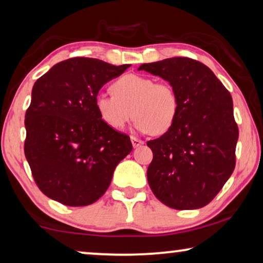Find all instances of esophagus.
Here are the masks:
<instances>
[{"instance_id":"obj_1","label":"esophagus","mask_w":263,"mask_h":263,"mask_svg":"<svg viewBox=\"0 0 263 263\" xmlns=\"http://www.w3.org/2000/svg\"><path fill=\"white\" fill-rule=\"evenodd\" d=\"M130 140H132L133 147H134V148H138V147L141 146V144H143V141H141L140 139L135 138V136H130Z\"/></svg>"}]
</instances>
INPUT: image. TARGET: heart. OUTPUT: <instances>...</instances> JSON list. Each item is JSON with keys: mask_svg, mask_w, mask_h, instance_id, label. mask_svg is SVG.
Wrapping results in <instances>:
<instances>
[{"mask_svg": "<svg viewBox=\"0 0 263 263\" xmlns=\"http://www.w3.org/2000/svg\"><path fill=\"white\" fill-rule=\"evenodd\" d=\"M111 93H98L96 110L101 120L115 130L123 129L136 117L140 133L161 135L176 122L179 97L168 83H155L153 78L125 74L112 84Z\"/></svg>", "mask_w": 263, "mask_h": 263, "instance_id": "1", "label": "heart"}]
</instances>
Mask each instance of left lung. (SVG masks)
<instances>
[{
    "instance_id": "obj_1",
    "label": "left lung",
    "mask_w": 263,
    "mask_h": 263,
    "mask_svg": "<svg viewBox=\"0 0 263 263\" xmlns=\"http://www.w3.org/2000/svg\"><path fill=\"white\" fill-rule=\"evenodd\" d=\"M176 89V122L147 146L153 160L147 179L158 199L176 210L208 205L234 172L238 128L233 98L206 65L190 58L142 64Z\"/></svg>"
}]
</instances>
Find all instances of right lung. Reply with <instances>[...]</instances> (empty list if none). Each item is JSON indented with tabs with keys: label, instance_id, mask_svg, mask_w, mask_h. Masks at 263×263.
I'll list each match as a JSON object with an SVG mask.
<instances>
[{
	"label": "right lung",
	"instance_id": "add662e5",
	"mask_svg": "<svg viewBox=\"0 0 263 263\" xmlns=\"http://www.w3.org/2000/svg\"><path fill=\"white\" fill-rule=\"evenodd\" d=\"M130 66L71 58L34 83L26 111L25 155L44 195L68 206L95 203L133 149L128 135L101 120L96 96Z\"/></svg>",
	"mask_w": 263,
	"mask_h": 263
}]
</instances>
